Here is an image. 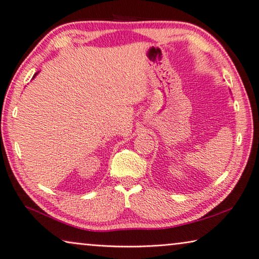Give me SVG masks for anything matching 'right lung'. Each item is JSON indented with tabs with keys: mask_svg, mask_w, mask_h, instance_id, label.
<instances>
[{
	"mask_svg": "<svg viewBox=\"0 0 259 259\" xmlns=\"http://www.w3.org/2000/svg\"><path fill=\"white\" fill-rule=\"evenodd\" d=\"M38 73H39V72H37V73H35V74L33 75V77H32V78H34V77H35V76H37V74H38Z\"/></svg>",
	"mask_w": 259,
	"mask_h": 259,
	"instance_id": "obj_1",
	"label": "right lung"
}]
</instances>
